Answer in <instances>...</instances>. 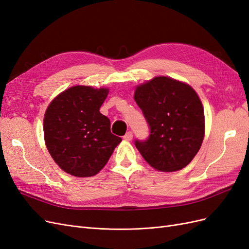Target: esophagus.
Instances as JSON below:
<instances>
[{
  "label": "esophagus",
  "instance_id": "34e87169",
  "mask_svg": "<svg viewBox=\"0 0 249 249\" xmlns=\"http://www.w3.org/2000/svg\"><path fill=\"white\" fill-rule=\"evenodd\" d=\"M124 139L126 140V141H131L133 139V133L131 131L127 132L124 136Z\"/></svg>",
  "mask_w": 249,
  "mask_h": 249
}]
</instances>
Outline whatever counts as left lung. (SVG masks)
Listing matches in <instances>:
<instances>
[{
  "mask_svg": "<svg viewBox=\"0 0 249 249\" xmlns=\"http://www.w3.org/2000/svg\"><path fill=\"white\" fill-rule=\"evenodd\" d=\"M134 100L149 127L145 140H135L141 156L160 171L186 167L205 136V114L196 92L185 83L157 77L138 86Z\"/></svg>",
  "mask_w": 249,
  "mask_h": 249,
  "instance_id": "left-lung-1",
  "label": "left lung"
}]
</instances>
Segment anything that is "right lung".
Segmentation results:
<instances>
[{"label":"right lung","instance_id":"1","mask_svg":"<svg viewBox=\"0 0 249 249\" xmlns=\"http://www.w3.org/2000/svg\"><path fill=\"white\" fill-rule=\"evenodd\" d=\"M109 90L73 86L60 93L46 111L44 140L59 167L71 176H95L110 159L122 138L110 130L100 108Z\"/></svg>","mask_w":249,"mask_h":249}]
</instances>
